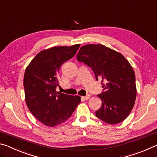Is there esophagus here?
Listing matches in <instances>:
<instances>
[{
    "mask_svg": "<svg viewBox=\"0 0 157 157\" xmlns=\"http://www.w3.org/2000/svg\"><path fill=\"white\" fill-rule=\"evenodd\" d=\"M90 96H91V95H86V96H83V97H82V98H83V99L84 100H88L89 99V98H90Z\"/></svg>",
    "mask_w": 157,
    "mask_h": 157,
    "instance_id": "1",
    "label": "esophagus"
}]
</instances>
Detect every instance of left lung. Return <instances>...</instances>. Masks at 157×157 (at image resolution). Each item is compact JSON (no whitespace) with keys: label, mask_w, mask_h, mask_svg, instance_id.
Returning a JSON list of instances; mask_svg holds the SVG:
<instances>
[{"label":"left lung","mask_w":157,"mask_h":157,"mask_svg":"<svg viewBox=\"0 0 157 157\" xmlns=\"http://www.w3.org/2000/svg\"><path fill=\"white\" fill-rule=\"evenodd\" d=\"M77 59L89 66L95 79H101L103 91L98 95L102 106L95 111L100 120L115 124L123 121L134 107L136 97L134 70L121 53L101 44L81 47Z\"/></svg>","instance_id":"1"}]
</instances>
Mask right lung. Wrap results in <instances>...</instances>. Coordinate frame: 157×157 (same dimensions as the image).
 <instances>
[{
    "mask_svg": "<svg viewBox=\"0 0 157 157\" xmlns=\"http://www.w3.org/2000/svg\"><path fill=\"white\" fill-rule=\"evenodd\" d=\"M79 44L58 46L39 52L26 68L23 86L30 112L47 126L62 124L72 115L81 98L57 92L61 66L75 56Z\"/></svg>",
    "mask_w": 157,
    "mask_h": 157,
    "instance_id": "obj_1",
    "label": "right lung"
}]
</instances>
